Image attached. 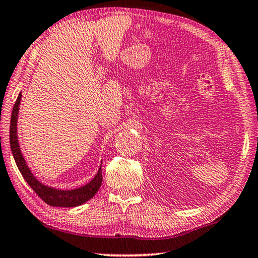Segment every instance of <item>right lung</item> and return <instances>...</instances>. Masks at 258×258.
<instances>
[{
    "instance_id": "1",
    "label": "right lung",
    "mask_w": 258,
    "mask_h": 258,
    "mask_svg": "<svg viewBox=\"0 0 258 258\" xmlns=\"http://www.w3.org/2000/svg\"><path fill=\"white\" fill-rule=\"evenodd\" d=\"M22 99V92L18 95L15 103L13 113H11V120H10V148L13 152L15 162H16L17 167L21 171V174L24 179L28 182L29 185L32 187V190L43 199V201L51 206H59V207H75L79 205H82L91 199L98 191L99 187L102 185V168L99 167V170L94 178H92L89 183L86 185L79 187V189L74 190H59L54 189V187L47 186L45 184L40 183L36 177H34L32 172H31L30 168L26 164L24 157L22 155L21 148L18 145V137H17V119H18V111H19V104H21Z\"/></svg>"
}]
</instances>
